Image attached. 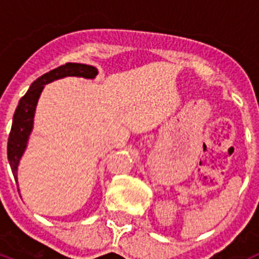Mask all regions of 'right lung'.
I'll use <instances>...</instances> for the list:
<instances>
[{
    "mask_svg": "<svg viewBox=\"0 0 259 259\" xmlns=\"http://www.w3.org/2000/svg\"><path fill=\"white\" fill-rule=\"evenodd\" d=\"M98 74L97 68L83 63H66V65L57 67L49 71L38 79H36L31 84L27 93L20 98L17 110L14 113L11 131L9 135L8 141V159L10 163L11 171L18 183V164L20 158L27 148L29 135L33 128V118H35V110L37 105L44 85L52 83L53 80H58L66 76H79L85 79H95ZM19 192V188H18Z\"/></svg>",
    "mask_w": 259,
    "mask_h": 259,
    "instance_id": "right-lung-1",
    "label": "right lung"
}]
</instances>
